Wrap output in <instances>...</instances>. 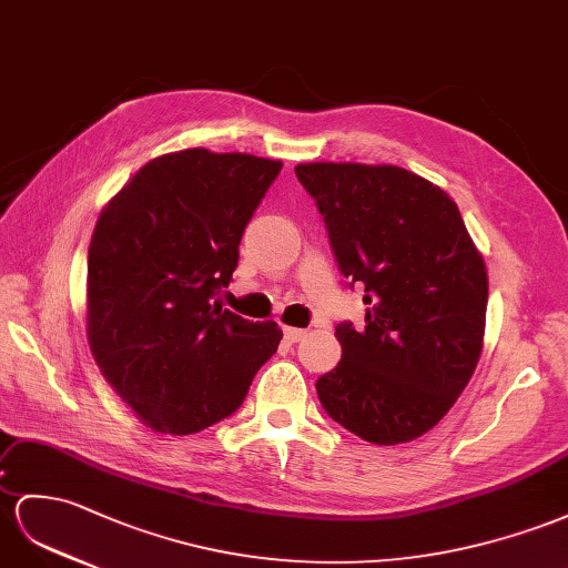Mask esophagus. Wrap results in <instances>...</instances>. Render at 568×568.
Masks as SVG:
<instances>
[{
	"instance_id": "1",
	"label": "esophagus",
	"mask_w": 568,
	"mask_h": 568,
	"mask_svg": "<svg viewBox=\"0 0 568 568\" xmlns=\"http://www.w3.org/2000/svg\"><path fill=\"white\" fill-rule=\"evenodd\" d=\"M283 333H285V341H287V343H297V341H302L304 336H307V331H304V328H295V326H285Z\"/></svg>"
}]
</instances>
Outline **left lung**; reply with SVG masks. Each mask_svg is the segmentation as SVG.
I'll use <instances>...</instances> for the list:
<instances>
[{"label": "left lung", "mask_w": 568, "mask_h": 568, "mask_svg": "<svg viewBox=\"0 0 568 568\" xmlns=\"http://www.w3.org/2000/svg\"><path fill=\"white\" fill-rule=\"evenodd\" d=\"M338 268L365 287V328L338 324L343 357L318 376L324 410L359 439H417L450 410L483 353L487 268L456 201L396 165L304 163Z\"/></svg>", "instance_id": "obj_1"}]
</instances>
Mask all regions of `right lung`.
<instances>
[{
  "label": "right lung",
  "mask_w": 568,
  "mask_h": 568,
  "mask_svg": "<svg viewBox=\"0 0 568 568\" xmlns=\"http://www.w3.org/2000/svg\"><path fill=\"white\" fill-rule=\"evenodd\" d=\"M281 160L186 149L145 163L100 213L89 246V343L145 427L194 434L235 413L278 351L275 322L215 300Z\"/></svg>",
  "instance_id": "1"
}]
</instances>
